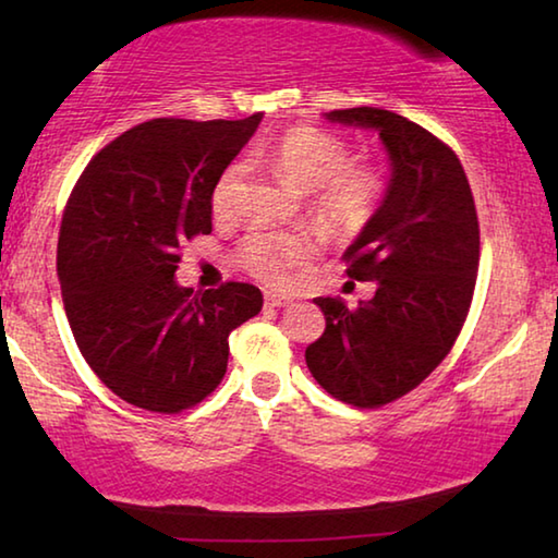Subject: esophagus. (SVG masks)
Returning a JSON list of instances; mask_svg holds the SVG:
<instances>
[{"instance_id": "1", "label": "esophagus", "mask_w": 558, "mask_h": 558, "mask_svg": "<svg viewBox=\"0 0 558 558\" xmlns=\"http://www.w3.org/2000/svg\"><path fill=\"white\" fill-rule=\"evenodd\" d=\"M266 305H268V307H286V305H290V298L282 295V292L268 290V292H266Z\"/></svg>"}]
</instances>
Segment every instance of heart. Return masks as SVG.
<instances>
[{"label": "heart", "mask_w": 558, "mask_h": 558, "mask_svg": "<svg viewBox=\"0 0 558 558\" xmlns=\"http://www.w3.org/2000/svg\"><path fill=\"white\" fill-rule=\"evenodd\" d=\"M258 159L298 192L313 194L319 219L335 229L354 231L372 219L381 199L384 182L369 167L352 165V155L342 140L315 128H292L258 149ZM245 165L226 167L214 189V214L229 216ZM317 245L307 233L256 231L241 245V266L263 282L278 286L288 270L315 256Z\"/></svg>", "instance_id": "heart-1"}]
</instances>
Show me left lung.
Segmentation results:
<instances>
[{
	"instance_id": "1",
	"label": "left lung",
	"mask_w": 558,
	"mask_h": 558,
	"mask_svg": "<svg viewBox=\"0 0 558 558\" xmlns=\"http://www.w3.org/2000/svg\"><path fill=\"white\" fill-rule=\"evenodd\" d=\"M325 118L376 132L391 177L344 253L349 276L376 282L374 298L356 307L315 298L327 327L305 362L335 399L374 409L415 389L458 339L475 290L480 226L460 159L428 130L381 108Z\"/></svg>"
}]
</instances>
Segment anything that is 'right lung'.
Wrapping results in <instances>:
<instances>
[{
    "instance_id": "obj_1",
    "label": "right lung",
    "mask_w": 558,
    "mask_h": 558,
    "mask_svg": "<svg viewBox=\"0 0 558 558\" xmlns=\"http://www.w3.org/2000/svg\"><path fill=\"white\" fill-rule=\"evenodd\" d=\"M260 118L143 122L90 159L65 206V317L98 379L137 409L206 399L226 374L229 335L260 313L248 282L192 295L174 278L182 243L211 233L216 182Z\"/></svg>"
}]
</instances>
